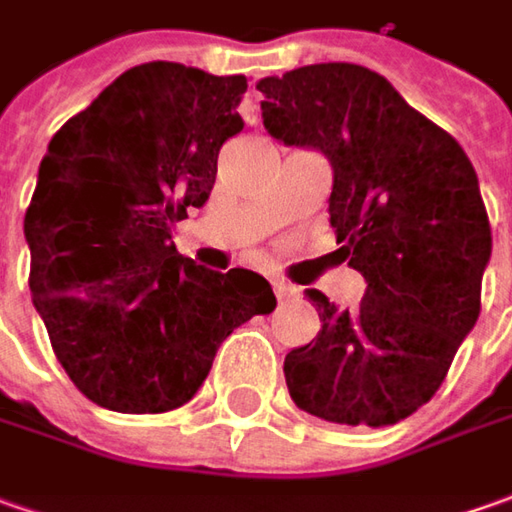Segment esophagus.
Returning <instances> with one entry per match:
<instances>
[{"instance_id": "1", "label": "esophagus", "mask_w": 512, "mask_h": 512, "mask_svg": "<svg viewBox=\"0 0 512 512\" xmlns=\"http://www.w3.org/2000/svg\"><path fill=\"white\" fill-rule=\"evenodd\" d=\"M272 289L274 294H277V300L283 303V300H294L297 297V289L291 286V283H286V280H272Z\"/></svg>"}]
</instances>
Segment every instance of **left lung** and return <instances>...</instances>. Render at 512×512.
Wrapping results in <instances>:
<instances>
[{
	"label": "left lung",
	"mask_w": 512,
	"mask_h": 512,
	"mask_svg": "<svg viewBox=\"0 0 512 512\" xmlns=\"http://www.w3.org/2000/svg\"><path fill=\"white\" fill-rule=\"evenodd\" d=\"M257 90L272 138L328 158L331 226L368 283L357 309L306 291L323 328L286 354L291 399L337 425H394L439 391L479 320L493 238L476 169L360 64L297 67Z\"/></svg>",
	"instance_id": "left-lung-1"
}]
</instances>
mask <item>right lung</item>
I'll return each mask as SVG.
<instances>
[{
  "mask_svg": "<svg viewBox=\"0 0 512 512\" xmlns=\"http://www.w3.org/2000/svg\"><path fill=\"white\" fill-rule=\"evenodd\" d=\"M243 76L138 64L50 138L25 212L30 294L90 402L164 414L198 394L221 343L277 306L266 277L209 272L172 226L203 206Z\"/></svg>",
  "mask_w": 512,
  "mask_h": 512,
  "instance_id": "1",
  "label": "right lung"
}]
</instances>
